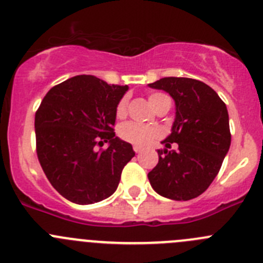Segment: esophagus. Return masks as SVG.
<instances>
[{"label":"esophagus","mask_w":263,"mask_h":263,"mask_svg":"<svg viewBox=\"0 0 263 263\" xmlns=\"http://www.w3.org/2000/svg\"><path fill=\"white\" fill-rule=\"evenodd\" d=\"M134 151L136 152V153H141V152H143V148H141V146H139V145H135Z\"/></svg>","instance_id":"obj_1"}]
</instances>
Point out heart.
Returning a JSON list of instances; mask_svg holds the SVG:
<instances>
[{
	"instance_id": "obj_1",
	"label": "heart",
	"mask_w": 263,
	"mask_h": 263,
	"mask_svg": "<svg viewBox=\"0 0 263 263\" xmlns=\"http://www.w3.org/2000/svg\"><path fill=\"white\" fill-rule=\"evenodd\" d=\"M165 97H167V96L162 95V93H153V95L149 96V102L154 107L157 102L161 101L162 98ZM126 111L127 100L123 98V100H120V102L117 106V115L119 118H122L126 115ZM119 134L122 136V139H124L128 143L137 144V145L151 144L152 141H154L159 136V131L157 128H154L152 126H146V124L136 123V122H128V123L123 124V126L120 127Z\"/></svg>"
}]
</instances>
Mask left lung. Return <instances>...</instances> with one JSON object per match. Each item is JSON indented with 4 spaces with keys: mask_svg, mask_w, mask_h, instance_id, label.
Returning a JSON list of instances; mask_svg holds the SVG:
<instances>
[{
    "mask_svg": "<svg viewBox=\"0 0 263 263\" xmlns=\"http://www.w3.org/2000/svg\"><path fill=\"white\" fill-rule=\"evenodd\" d=\"M165 90L175 102L171 134L158 149V163L148 174L158 195L188 201L209 188L231 145L228 111L213 88L190 78H163L148 84ZM176 142L178 149L168 151Z\"/></svg>",
    "mask_w": 263,
    "mask_h": 263,
    "instance_id": "obj_1",
    "label": "left lung"
}]
</instances>
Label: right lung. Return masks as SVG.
Segmentation results:
<instances>
[{"label":"right lung","instance_id":"obj_1","mask_svg":"<svg viewBox=\"0 0 263 263\" xmlns=\"http://www.w3.org/2000/svg\"><path fill=\"white\" fill-rule=\"evenodd\" d=\"M128 85L78 75L51 88L35 115L37 157L50 184L78 205H90L117 191L132 145L115 136L117 106ZM109 142L105 151L97 145Z\"/></svg>","mask_w":263,"mask_h":263}]
</instances>
